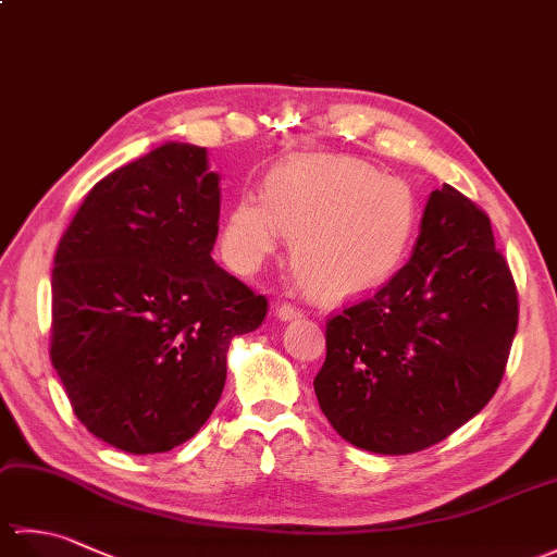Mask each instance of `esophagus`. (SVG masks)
Returning a JSON list of instances; mask_svg holds the SVG:
<instances>
[{"instance_id":"obj_1","label":"esophagus","mask_w":557,"mask_h":557,"mask_svg":"<svg viewBox=\"0 0 557 557\" xmlns=\"http://www.w3.org/2000/svg\"><path fill=\"white\" fill-rule=\"evenodd\" d=\"M277 318H280V321H297V318H301L304 315V311L299 309V306H294V304H280L277 306Z\"/></svg>"}]
</instances>
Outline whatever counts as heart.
Here are the masks:
<instances>
[{
	"instance_id": "heart-1",
	"label": "heart",
	"mask_w": 557,
	"mask_h": 557,
	"mask_svg": "<svg viewBox=\"0 0 557 557\" xmlns=\"http://www.w3.org/2000/svg\"><path fill=\"white\" fill-rule=\"evenodd\" d=\"M421 206L413 186L347 156L294 158L268 176L265 196L236 200L224 248L232 263L253 270L287 234L292 263L315 294L363 297L385 287L413 248Z\"/></svg>"
}]
</instances>
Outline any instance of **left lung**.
<instances>
[{"label":"left lung","instance_id":"left-lung-1","mask_svg":"<svg viewBox=\"0 0 557 557\" xmlns=\"http://www.w3.org/2000/svg\"><path fill=\"white\" fill-rule=\"evenodd\" d=\"M517 318V287L488 215L443 184L425 203L409 263L327 321L318 405L351 445L419 453L488 405Z\"/></svg>","mask_w":557,"mask_h":557}]
</instances>
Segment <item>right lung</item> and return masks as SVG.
I'll return each mask as SVG.
<instances>
[{"label": "right lung", "instance_id": "obj_1", "mask_svg": "<svg viewBox=\"0 0 557 557\" xmlns=\"http://www.w3.org/2000/svg\"><path fill=\"white\" fill-rule=\"evenodd\" d=\"M220 176L164 144L104 176L59 242L50 359L74 413L132 455L186 443L215 409L236 335L268 299L212 260Z\"/></svg>", "mask_w": 557, "mask_h": 557}]
</instances>
